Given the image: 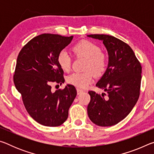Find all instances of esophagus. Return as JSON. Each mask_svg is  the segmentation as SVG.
Here are the masks:
<instances>
[{
	"label": "esophagus",
	"instance_id": "esophagus-1",
	"mask_svg": "<svg viewBox=\"0 0 154 154\" xmlns=\"http://www.w3.org/2000/svg\"><path fill=\"white\" fill-rule=\"evenodd\" d=\"M77 94H82L83 92V90L79 89V88H77Z\"/></svg>",
	"mask_w": 154,
	"mask_h": 154
}]
</instances>
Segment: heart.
I'll return each instance as SVG.
<instances>
[{
	"instance_id": "obj_1",
	"label": "heart",
	"mask_w": 154,
	"mask_h": 154,
	"mask_svg": "<svg viewBox=\"0 0 154 154\" xmlns=\"http://www.w3.org/2000/svg\"><path fill=\"white\" fill-rule=\"evenodd\" d=\"M74 55L86 58L83 72H74L66 78L70 85L80 89H85L93 82L94 73L96 76L103 75L107 69L108 58L101 51L98 45L89 40H82L72 48ZM57 62L60 69L64 72H69L71 68V57L67 52L62 50L59 52Z\"/></svg>"
}]
</instances>
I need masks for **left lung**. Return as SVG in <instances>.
<instances>
[{"mask_svg": "<svg viewBox=\"0 0 154 154\" xmlns=\"http://www.w3.org/2000/svg\"><path fill=\"white\" fill-rule=\"evenodd\" d=\"M88 36L103 41L109 54L107 69L96 85L106 93L88 92V116L99 126H113L126 118L139 99L141 65L132 48L119 38L107 35Z\"/></svg>", "mask_w": 154, "mask_h": 154, "instance_id": "1", "label": "left lung"}]
</instances>
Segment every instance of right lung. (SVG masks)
Wrapping results in <instances>:
<instances>
[{
    "mask_svg": "<svg viewBox=\"0 0 154 154\" xmlns=\"http://www.w3.org/2000/svg\"><path fill=\"white\" fill-rule=\"evenodd\" d=\"M73 36L42 34L32 38L18 54L14 75L15 86L22 95L30 116L45 126L62 125L77 96L74 85L51 91L52 83L64 82V71L57 62L60 51L71 42Z\"/></svg>",
    "mask_w": 154,
    "mask_h": 154,
    "instance_id": "obj_1",
    "label": "right lung"
}]
</instances>
